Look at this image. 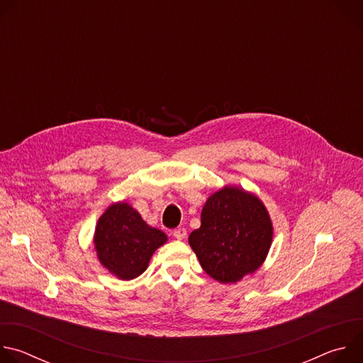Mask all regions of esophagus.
<instances>
[{
    "instance_id": "1",
    "label": "esophagus",
    "mask_w": 363,
    "mask_h": 363,
    "mask_svg": "<svg viewBox=\"0 0 363 363\" xmlns=\"http://www.w3.org/2000/svg\"><path fill=\"white\" fill-rule=\"evenodd\" d=\"M174 237L177 240H184L186 237V230L185 228H177L174 230Z\"/></svg>"
}]
</instances>
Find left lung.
<instances>
[{"mask_svg": "<svg viewBox=\"0 0 363 363\" xmlns=\"http://www.w3.org/2000/svg\"><path fill=\"white\" fill-rule=\"evenodd\" d=\"M273 223L263 201L240 186H224L210 195L201 227L188 242L203 272L223 284L240 281L266 262Z\"/></svg>", "mask_w": 363, "mask_h": 363, "instance_id": "1", "label": "left lung"}]
</instances>
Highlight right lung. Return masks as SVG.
I'll list each match as a JSON object with an SVG mask.
<instances>
[{
	"mask_svg": "<svg viewBox=\"0 0 363 363\" xmlns=\"http://www.w3.org/2000/svg\"><path fill=\"white\" fill-rule=\"evenodd\" d=\"M167 241V234L147 225L126 201L108 206L97 220L93 237L97 260L121 280L140 276L153 252Z\"/></svg>",
	"mask_w": 363,
	"mask_h": 363,
	"instance_id": "right-lung-1",
	"label": "right lung"
}]
</instances>
